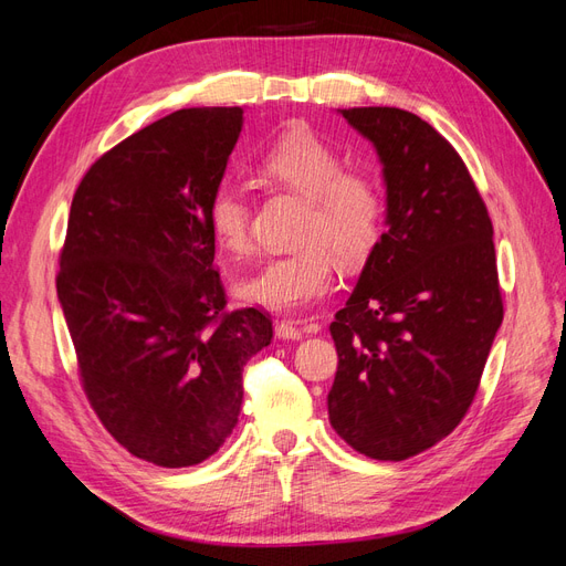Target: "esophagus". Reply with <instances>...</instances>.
<instances>
[{
    "instance_id": "34e87169",
    "label": "esophagus",
    "mask_w": 566,
    "mask_h": 566,
    "mask_svg": "<svg viewBox=\"0 0 566 566\" xmlns=\"http://www.w3.org/2000/svg\"><path fill=\"white\" fill-rule=\"evenodd\" d=\"M276 337L279 339H302V331L290 321H279L276 323Z\"/></svg>"
}]
</instances>
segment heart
<instances>
[{"instance_id": "b5f03b06", "label": "heart", "mask_w": 566, "mask_h": 566, "mask_svg": "<svg viewBox=\"0 0 566 566\" xmlns=\"http://www.w3.org/2000/svg\"><path fill=\"white\" fill-rule=\"evenodd\" d=\"M262 169L310 200L295 252L271 256L241 281V295L269 312L295 314L325 297L335 285V256L364 262L382 231L385 202L368 177L347 175L339 153L318 134L295 127L273 144ZM252 210L245 186L224 179L208 202V227L221 250L245 254L252 245Z\"/></svg>"}]
</instances>
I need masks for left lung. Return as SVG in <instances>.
Wrapping results in <instances>:
<instances>
[{"label": "left lung", "mask_w": 566, "mask_h": 566, "mask_svg": "<svg viewBox=\"0 0 566 566\" xmlns=\"http://www.w3.org/2000/svg\"><path fill=\"white\" fill-rule=\"evenodd\" d=\"M378 153L387 231L331 335L333 430L375 460L434 447L468 413L503 321L493 227L455 148L401 108H339Z\"/></svg>", "instance_id": "obj_1"}]
</instances>
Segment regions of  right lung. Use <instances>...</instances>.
Wrapping results in <instances>:
<instances>
[{"instance_id": "1", "label": "right lung", "mask_w": 566, "mask_h": 566, "mask_svg": "<svg viewBox=\"0 0 566 566\" xmlns=\"http://www.w3.org/2000/svg\"><path fill=\"white\" fill-rule=\"evenodd\" d=\"M243 108H184L80 181L56 293L106 430L158 468L208 460L238 424L243 366L271 345L260 310L224 312L208 202Z\"/></svg>"}]
</instances>
